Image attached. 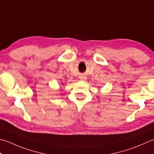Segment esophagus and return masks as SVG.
Returning a JSON list of instances; mask_svg holds the SVG:
<instances>
[{"mask_svg":"<svg viewBox=\"0 0 154 154\" xmlns=\"http://www.w3.org/2000/svg\"><path fill=\"white\" fill-rule=\"evenodd\" d=\"M81 79H83V80H86L87 79V77L85 76H83V75H82V76L80 77Z\"/></svg>","mask_w":154,"mask_h":154,"instance_id":"esophagus-1","label":"esophagus"}]
</instances>
